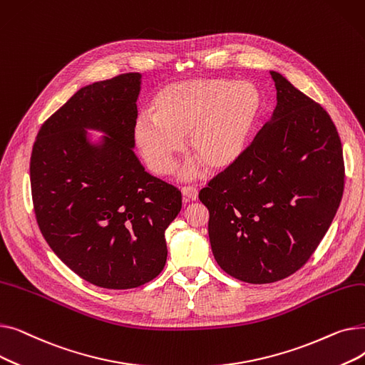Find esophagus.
Listing matches in <instances>:
<instances>
[{"instance_id": "34e87169", "label": "esophagus", "mask_w": 365, "mask_h": 365, "mask_svg": "<svg viewBox=\"0 0 365 365\" xmlns=\"http://www.w3.org/2000/svg\"><path fill=\"white\" fill-rule=\"evenodd\" d=\"M182 194H183L185 201H197L198 200V190L194 186L182 187Z\"/></svg>"}]
</instances>
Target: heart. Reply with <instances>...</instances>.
Masks as SVG:
<instances>
[{"label": "heart", "mask_w": 365, "mask_h": 365, "mask_svg": "<svg viewBox=\"0 0 365 365\" xmlns=\"http://www.w3.org/2000/svg\"><path fill=\"white\" fill-rule=\"evenodd\" d=\"M262 98L248 81L195 78L164 86L134 121L133 138L146 165L158 176L175 170L183 149L208 171L232 167L244 153L259 117ZM198 173V165L185 168V178Z\"/></svg>", "instance_id": "b5f03b06"}]
</instances>
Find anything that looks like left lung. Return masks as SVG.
Instances as JSON below:
<instances>
[{"label": "left lung", "mask_w": 365, "mask_h": 365, "mask_svg": "<svg viewBox=\"0 0 365 365\" xmlns=\"http://www.w3.org/2000/svg\"><path fill=\"white\" fill-rule=\"evenodd\" d=\"M277 106L241 158L201 189L216 262L231 277L269 284L309 260L336 216L344 164L319 103L271 71Z\"/></svg>", "instance_id": "1"}]
</instances>
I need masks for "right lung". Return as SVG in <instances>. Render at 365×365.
Listing matches in <instances>:
<instances>
[{
	"instance_id": "right-lung-1",
	"label": "right lung",
	"mask_w": 365,
	"mask_h": 365,
	"mask_svg": "<svg viewBox=\"0 0 365 365\" xmlns=\"http://www.w3.org/2000/svg\"><path fill=\"white\" fill-rule=\"evenodd\" d=\"M142 75L121 73L76 91L41 125L31 155L35 217L71 271L102 289L127 290L160 275L165 229L182 208L178 187L134 155ZM87 129L106 133L91 144Z\"/></svg>"
}]
</instances>
